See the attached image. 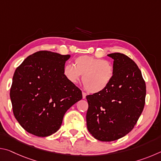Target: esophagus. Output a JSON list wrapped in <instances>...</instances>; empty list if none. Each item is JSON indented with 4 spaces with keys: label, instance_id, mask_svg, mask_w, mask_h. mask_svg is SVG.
<instances>
[{
    "label": "esophagus",
    "instance_id": "esophagus-1",
    "mask_svg": "<svg viewBox=\"0 0 161 161\" xmlns=\"http://www.w3.org/2000/svg\"><path fill=\"white\" fill-rule=\"evenodd\" d=\"M86 93H85V92H82V98L83 99H85L86 98Z\"/></svg>",
    "mask_w": 161,
    "mask_h": 161
}]
</instances>
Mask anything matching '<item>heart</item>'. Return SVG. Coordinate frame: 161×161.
Returning a JSON list of instances; mask_svg holds the SVG:
<instances>
[{"label": "heart", "instance_id": "heart-1", "mask_svg": "<svg viewBox=\"0 0 161 161\" xmlns=\"http://www.w3.org/2000/svg\"><path fill=\"white\" fill-rule=\"evenodd\" d=\"M64 75L72 84H77L83 75L82 83L87 91L99 93L105 90L114 76L113 64L108 61L89 55H81L75 59V65L64 67Z\"/></svg>", "mask_w": 161, "mask_h": 161}]
</instances>
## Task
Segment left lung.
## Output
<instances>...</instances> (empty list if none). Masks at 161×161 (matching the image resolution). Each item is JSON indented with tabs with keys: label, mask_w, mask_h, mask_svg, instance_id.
I'll return each mask as SVG.
<instances>
[{
	"label": "left lung",
	"mask_w": 161,
	"mask_h": 161,
	"mask_svg": "<svg viewBox=\"0 0 161 161\" xmlns=\"http://www.w3.org/2000/svg\"><path fill=\"white\" fill-rule=\"evenodd\" d=\"M114 59V76L105 90L86 97L89 132L101 141H112L128 134L143 110L146 83L141 70L124 54H108Z\"/></svg>",
	"instance_id": "left-lung-1"
}]
</instances>
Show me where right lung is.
Returning a JSON list of instances; mask_svg holds the SVG:
<instances>
[{
    "label": "right lung",
    "instance_id": "right-lung-1",
    "mask_svg": "<svg viewBox=\"0 0 161 161\" xmlns=\"http://www.w3.org/2000/svg\"><path fill=\"white\" fill-rule=\"evenodd\" d=\"M69 58L38 51L16 68L10 91L13 114L31 134L45 137L58 131L66 111L82 99L81 91L64 75Z\"/></svg>",
    "mask_w": 161,
    "mask_h": 161
}]
</instances>
